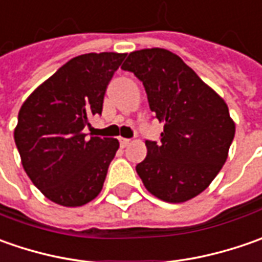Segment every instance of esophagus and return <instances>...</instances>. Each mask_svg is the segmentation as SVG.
I'll return each instance as SVG.
<instances>
[{
	"instance_id": "34e87169",
	"label": "esophagus",
	"mask_w": 262,
	"mask_h": 262,
	"mask_svg": "<svg viewBox=\"0 0 262 262\" xmlns=\"http://www.w3.org/2000/svg\"><path fill=\"white\" fill-rule=\"evenodd\" d=\"M131 144V140H128V138H119V146L122 147V148H125L126 146H129Z\"/></svg>"
}]
</instances>
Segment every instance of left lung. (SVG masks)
Here are the masks:
<instances>
[{
  "label": "left lung",
  "mask_w": 262,
  "mask_h": 262,
  "mask_svg": "<svg viewBox=\"0 0 262 262\" xmlns=\"http://www.w3.org/2000/svg\"><path fill=\"white\" fill-rule=\"evenodd\" d=\"M121 68L143 81L151 112L165 124L160 143L147 140L146 159L136 166L147 191L166 203L201 194L235 137L226 102L167 49L134 51Z\"/></svg>",
  "instance_id": "1"
}]
</instances>
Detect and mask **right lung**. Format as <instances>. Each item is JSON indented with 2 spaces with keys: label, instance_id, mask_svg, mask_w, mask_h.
Wrapping results in <instances>:
<instances>
[{
  "label": "right lung",
  "instance_id": "1",
  "mask_svg": "<svg viewBox=\"0 0 262 262\" xmlns=\"http://www.w3.org/2000/svg\"><path fill=\"white\" fill-rule=\"evenodd\" d=\"M126 54H84L70 59L36 89L18 112L14 141L30 181L51 201L80 207L103 188L116 138L83 133L102 114L106 87Z\"/></svg>",
  "mask_w": 262,
  "mask_h": 262
}]
</instances>
